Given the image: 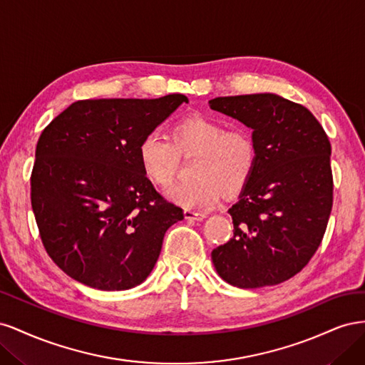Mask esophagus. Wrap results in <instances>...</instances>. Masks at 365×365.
Masks as SVG:
<instances>
[{
	"instance_id": "obj_1",
	"label": "esophagus",
	"mask_w": 365,
	"mask_h": 365,
	"mask_svg": "<svg viewBox=\"0 0 365 365\" xmlns=\"http://www.w3.org/2000/svg\"><path fill=\"white\" fill-rule=\"evenodd\" d=\"M184 216H185V219H189V220H202V219L207 217V213L196 212V210H192V208H185Z\"/></svg>"
}]
</instances>
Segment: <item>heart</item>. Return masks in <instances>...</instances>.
Listing matches in <instances>:
<instances>
[{"mask_svg":"<svg viewBox=\"0 0 365 365\" xmlns=\"http://www.w3.org/2000/svg\"><path fill=\"white\" fill-rule=\"evenodd\" d=\"M196 153L192 170L195 178L176 184L169 200L185 208L216 204L220 192L235 193L244 187L257 163V146L247 128H227L220 120L190 115L172 128V141L157 132L143 137L138 161L146 178L160 187L173 182L180 155Z\"/></svg>","mask_w":365,"mask_h":365,"instance_id":"1","label":"heart"}]
</instances>
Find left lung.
Masks as SVG:
<instances>
[{"label": "left lung", "mask_w": 365, "mask_h": 365, "mask_svg": "<svg viewBox=\"0 0 365 365\" xmlns=\"http://www.w3.org/2000/svg\"><path fill=\"white\" fill-rule=\"evenodd\" d=\"M210 108L252 129L257 163L228 213L233 237L212 251L217 274L242 289L300 272L322 244L334 202L330 141L303 105L277 94L216 97Z\"/></svg>", "instance_id": "obj_1"}]
</instances>
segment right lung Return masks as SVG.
Here are the masks:
<instances>
[{
	"instance_id": "1",
	"label": "right lung",
	"mask_w": 365,
	"mask_h": 365,
	"mask_svg": "<svg viewBox=\"0 0 365 365\" xmlns=\"http://www.w3.org/2000/svg\"><path fill=\"white\" fill-rule=\"evenodd\" d=\"M184 94L71 103L42 130L31 170V208L43 248L70 275L101 291L140 284L155 267L165 231L184 219L138 161Z\"/></svg>"
}]
</instances>
